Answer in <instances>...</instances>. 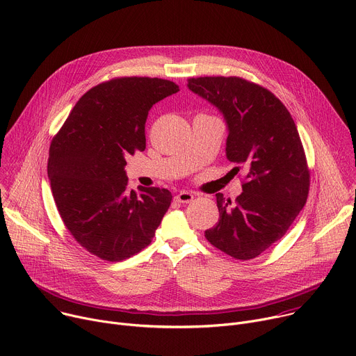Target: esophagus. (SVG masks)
Returning a JSON list of instances; mask_svg holds the SVG:
<instances>
[{
	"label": "esophagus",
	"mask_w": 356,
	"mask_h": 356,
	"mask_svg": "<svg viewBox=\"0 0 356 356\" xmlns=\"http://www.w3.org/2000/svg\"><path fill=\"white\" fill-rule=\"evenodd\" d=\"M193 199H195V195L190 191H184V190L175 196V200L179 203H190V202H193Z\"/></svg>",
	"instance_id": "34e87169"
}]
</instances>
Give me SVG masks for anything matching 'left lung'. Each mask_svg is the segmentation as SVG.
I'll list each match as a JSON object with an SVG mask.
<instances>
[{
    "label": "left lung",
    "instance_id": "obj_1",
    "mask_svg": "<svg viewBox=\"0 0 356 356\" xmlns=\"http://www.w3.org/2000/svg\"><path fill=\"white\" fill-rule=\"evenodd\" d=\"M190 90L217 106L229 126L227 159L245 172L232 206L217 193L218 222L206 230L211 245L251 260L284 237L302 210L309 169L296 122L268 89L238 76L188 78Z\"/></svg>",
    "mask_w": 356,
    "mask_h": 356
}]
</instances>
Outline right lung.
<instances>
[{
  "label": "right lung",
  "instance_id": "add662e5",
  "mask_svg": "<svg viewBox=\"0 0 356 356\" xmlns=\"http://www.w3.org/2000/svg\"><path fill=\"white\" fill-rule=\"evenodd\" d=\"M179 92L168 79L122 76L89 89L49 146L48 177L59 216L72 237L105 261L147 247L166 214L168 188L127 187L126 157L146 149L150 108Z\"/></svg>",
  "mask_w": 356,
  "mask_h": 356
}]
</instances>
